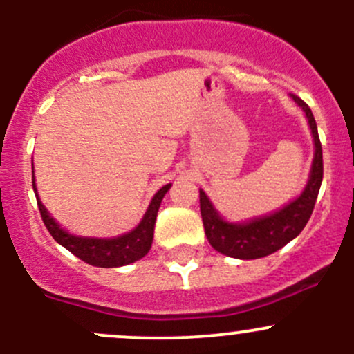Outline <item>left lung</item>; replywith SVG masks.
Here are the masks:
<instances>
[{
	"label": "left lung",
	"instance_id": "1",
	"mask_svg": "<svg viewBox=\"0 0 354 354\" xmlns=\"http://www.w3.org/2000/svg\"><path fill=\"white\" fill-rule=\"evenodd\" d=\"M292 99L299 108L305 111L310 128H312L313 142H315V157H313L312 173H310L306 188L298 198L292 200L291 203H288L277 212L260 217V219H253L246 224L226 223L216 212L207 195L200 190V214H202L205 236L209 243L212 245V248L224 253V255L243 260L270 255V253L277 252L289 243L292 238L298 236L312 216L324 176L322 144H320L312 109L296 95H292Z\"/></svg>",
	"mask_w": 354,
	"mask_h": 354
}]
</instances>
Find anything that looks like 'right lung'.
<instances>
[{"label": "right lung", "mask_w": 354, "mask_h": 354, "mask_svg": "<svg viewBox=\"0 0 354 354\" xmlns=\"http://www.w3.org/2000/svg\"><path fill=\"white\" fill-rule=\"evenodd\" d=\"M32 187L35 192V183L32 181ZM171 185L160 188L152 198L147 212H145L142 223L135 227L131 233L123 234L118 238H109V240H101V238H80L66 233L59 227V224L48 214L46 207L37 197L39 212H41L42 223L48 227L51 236L58 241L59 245L65 246L68 252L73 253L80 260H84L88 266L95 267H121L128 266L131 262H137L151 250L152 238H154V224L157 217L162 197L169 190ZM37 194V192H35Z\"/></svg>", "instance_id": "obj_1"}]
</instances>
